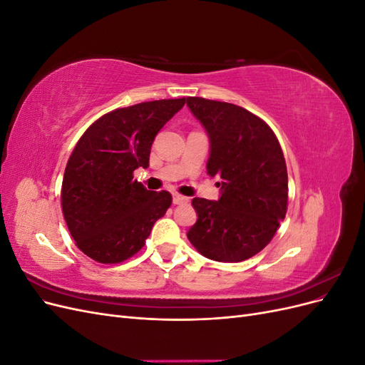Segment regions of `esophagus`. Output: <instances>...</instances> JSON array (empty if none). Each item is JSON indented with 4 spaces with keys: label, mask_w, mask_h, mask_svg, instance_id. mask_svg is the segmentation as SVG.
I'll return each instance as SVG.
<instances>
[{
    "label": "esophagus",
    "mask_w": 365,
    "mask_h": 365,
    "mask_svg": "<svg viewBox=\"0 0 365 365\" xmlns=\"http://www.w3.org/2000/svg\"><path fill=\"white\" fill-rule=\"evenodd\" d=\"M189 202V197H185L180 193H173V204L175 205H182V204H187Z\"/></svg>",
    "instance_id": "1"
}]
</instances>
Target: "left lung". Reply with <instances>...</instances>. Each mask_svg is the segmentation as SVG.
<instances>
[{
  "instance_id": "left-lung-1",
  "label": "left lung",
  "mask_w": 365,
  "mask_h": 365,
  "mask_svg": "<svg viewBox=\"0 0 365 365\" xmlns=\"http://www.w3.org/2000/svg\"><path fill=\"white\" fill-rule=\"evenodd\" d=\"M210 137L208 175L219 176V201L193 197L196 224L187 237L204 257L242 262L274 237L288 210V170L280 143L264 121L245 108L187 98Z\"/></svg>"
}]
</instances>
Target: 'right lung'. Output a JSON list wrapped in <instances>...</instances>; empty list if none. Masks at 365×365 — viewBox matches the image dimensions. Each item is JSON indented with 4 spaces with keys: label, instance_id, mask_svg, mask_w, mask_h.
Instances as JSON below:
<instances>
[{
    "label": "right lung",
    "instance_id": "1",
    "mask_svg": "<svg viewBox=\"0 0 365 365\" xmlns=\"http://www.w3.org/2000/svg\"><path fill=\"white\" fill-rule=\"evenodd\" d=\"M182 98L143 102L97 118L65 168L61 204L76 247L98 263H120L145 247L153 224L172 204L168 190L134 180L149 168L152 143L180 111Z\"/></svg>",
    "mask_w": 365,
    "mask_h": 365
}]
</instances>
